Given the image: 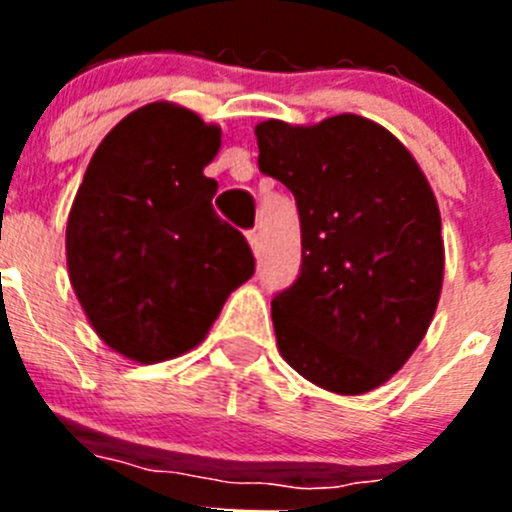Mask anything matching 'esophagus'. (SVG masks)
Segmentation results:
<instances>
[{"label":"esophagus","mask_w":512,"mask_h":512,"mask_svg":"<svg viewBox=\"0 0 512 512\" xmlns=\"http://www.w3.org/2000/svg\"><path fill=\"white\" fill-rule=\"evenodd\" d=\"M246 238H248V243H251V251L259 256V253H261V233H259V230H248Z\"/></svg>","instance_id":"esophagus-1"}]
</instances>
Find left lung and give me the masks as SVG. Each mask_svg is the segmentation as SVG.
<instances>
[{"instance_id": "left-lung-1", "label": "left lung", "mask_w": 512, "mask_h": 512, "mask_svg": "<svg viewBox=\"0 0 512 512\" xmlns=\"http://www.w3.org/2000/svg\"><path fill=\"white\" fill-rule=\"evenodd\" d=\"M256 143L302 228L300 277L271 300L279 354L336 395L377 390L413 356L441 297L436 194L413 153L361 115L266 120Z\"/></svg>"}]
</instances>
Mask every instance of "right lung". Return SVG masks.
Wrapping results in <instances>:
<instances>
[{
    "label": "right lung",
    "mask_w": 512,
    "mask_h": 512,
    "mask_svg": "<svg viewBox=\"0 0 512 512\" xmlns=\"http://www.w3.org/2000/svg\"><path fill=\"white\" fill-rule=\"evenodd\" d=\"M220 128L174 102L122 117L94 151L66 223L79 305L112 351L158 364L205 341L253 274L243 233L212 210Z\"/></svg>",
    "instance_id": "add662e5"
}]
</instances>
